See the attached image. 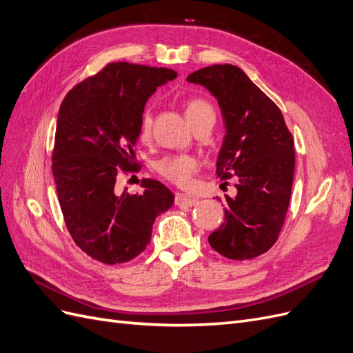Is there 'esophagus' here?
Returning a JSON list of instances; mask_svg holds the SVG:
<instances>
[{
    "label": "esophagus",
    "instance_id": "obj_1",
    "mask_svg": "<svg viewBox=\"0 0 353 353\" xmlns=\"http://www.w3.org/2000/svg\"><path fill=\"white\" fill-rule=\"evenodd\" d=\"M197 199H194V197H188V196H185V194H183V193H176L175 194V205L176 206H194V205H197Z\"/></svg>",
    "mask_w": 353,
    "mask_h": 353
}]
</instances>
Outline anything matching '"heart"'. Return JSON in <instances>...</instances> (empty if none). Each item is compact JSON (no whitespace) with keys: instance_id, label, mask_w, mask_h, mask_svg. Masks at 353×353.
Returning <instances> with one entry per match:
<instances>
[{"instance_id":"heart-1","label":"heart","mask_w":353,"mask_h":353,"mask_svg":"<svg viewBox=\"0 0 353 353\" xmlns=\"http://www.w3.org/2000/svg\"><path fill=\"white\" fill-rule=\"evenodd\" d=\"M185 117L188 122L193 125L196 121L201 117L213 116L212 105L203 99H191L185 103ZM153 125V114L150 109H144L140 117V135L141 138H147L152 132ZM199 169V162L194 156L190 154H175V156H166L156 162V170L159 175H162L165 179L178 187H188L191 183V176H193Z\"/></svg>"}]
</instances>
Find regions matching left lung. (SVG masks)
Returning <instances> with one entry per match:
<instances>
[{
	"label": "left lung",
	"instance_id": "8db88e82",
	"mask_svg": "<svg viewBox=\"0 0 353 353\" xmlns=\"http://www.w3.org/2000/svg\"><path fill=\"white\" fill-rule=\"evenodd\" d=\"M218 100L225 126L216 175L237 176V194H225V221L209 244L234 261L256 258L279 239L290 203L294 148L281 110L240 68L213 65L187 78Z\"/></svg>",
	"mask_w": 353,
	"mask_h": 353
}]
</instances>
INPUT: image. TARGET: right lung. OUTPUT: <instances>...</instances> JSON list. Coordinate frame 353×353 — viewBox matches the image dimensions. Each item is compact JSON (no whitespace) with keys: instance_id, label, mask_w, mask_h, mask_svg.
Instances as JSON below:
<instances>
[{"instance_id":"1","label":"right lung","mask_w":353,"mask_h":353,"mask_svg":"<svg viewBox=\"0 0 353 353\" xmlns=\"http://www.w3.org/2000/svg\"><path fill=\"white\" fill-rule=\"evenodd\" d=\"M175 78L172 69L109 63L60 105L51 160L61 213L73 241L103 263L140 254L156 218L174 205V194L156 179H141L143 193L130 194L116 190V178L135 165L147 100Z\"/></svg>"}]
</instances>
